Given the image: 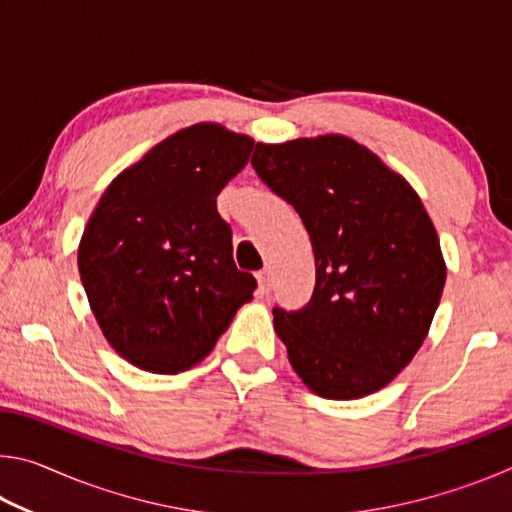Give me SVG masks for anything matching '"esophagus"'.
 I'll return each instance as SVG.
<instances>
[{
	"label": "esophagus",
	"mask_w": 512,
	"mask_h": 512,
	"mask_svg": "<svg viewBox=\"0 0 512 512\" xmlns=\"http://www.w3.org/2000/svg\"><path fill=\"white\" fill-rule=\"evenodd\" d=\"M257 282H259V293L266 296V293L271 291V268H262V271L257 273Z\"/></svg>",
	"instance_id": "34e87169"
}]
</instances>
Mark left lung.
Masks as SVG:
<instances>
[{
  "label": "left lung",
  "instance_id": "obj_1",
  "mask_svg": "<svg viewBox=\"0 0 512 512\" xmlns=\"http://www.w3.org/2000/svg\"><path fill=\"white\" fill-rule=\"evenodd\" d=\"M250 162L300 214L316 257L307 305L273 309L293 370L327 400L391 384L427 339L447 277L420 196L345 135L259 142Z\"/></svg>",
  "mask_w": 512,
  "mask_h": 512
}]
</instances>
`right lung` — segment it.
I'll use <instances>...</instances> for the list:
<instances>
[{"label": "right lung", "mask_w": 512, "mask_h": 512, "mask_svg": "<svg viewBox=\"0 0 512 512\" xmlns=\"http://www.w3.org/2000/svg\"><path fill=\"white\" fill-rule=\"evenodd\" d=\"M253 137L196 124L121 171L94 207L79 273L108 343L133 366L176 375L203 361L255 277L232 259L216 196L246 167Z\"/></svg>", "instance_id": "add662e5"}]
</instances>
